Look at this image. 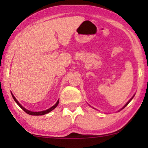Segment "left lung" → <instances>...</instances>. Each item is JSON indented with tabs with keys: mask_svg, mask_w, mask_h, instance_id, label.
I'll return each mask as SVG.
<instances>
[{
	"mask_svg": "<svg viewBox=\"0 0 148 148\" xmlns=\"http://www.w3.org/2000/svg\"><path fill=\"white\" fill-rule=\"evenodd\" d=\"M134 96H135V95H134ZM134 96H133L132 97V98H131L130 99V100H129V102H127V104H125V106H123V108L121 109V110H122V109H123V108H125V107H126V106H127V105H128V104H129V102H131V100H132V99L133 98V97H134ZM120 110H119V111H120Z\"/></svg>",
	"mask_w": 148,
	"mask_h": 148,
	"instance_id": "1",
	"label": "left lung"
}]
</instances>
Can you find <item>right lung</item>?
Segmentation results:
<instances>
[{
	"mask_svg": "<svg viewBox=\"0 0 148 148\" xmlns=\"http://www.w3.org/2000/svg\"><path fill=\"white\" fill-rule=\"evenodd\" d=\"M11 95H12V96H13L14 100L15 101V102L17 103V104H18V106H19L20 107V108H21L22 109V110L25 111V112L26 113H27V114H29V115H35V116H39V115H44V114H47V113H48V112H50V111H52V110H54V109L56 107L58 106V102H59V100H58L57 102H56V104H54L53 106H52L51 108H48V109H47V110H46L40 111V112H32V111L28 110H27V109H25V108H24V107L22 106L21 105V104H20V103H19V102H18V101L17 100V99H16V98H15V96H13V94H12V93H11Z\"/></svg>",
	"mask_w": 148,
	"mask_h": 148,
	"instance_id": "1",
	"label": "right lung"
}]
</instances>
